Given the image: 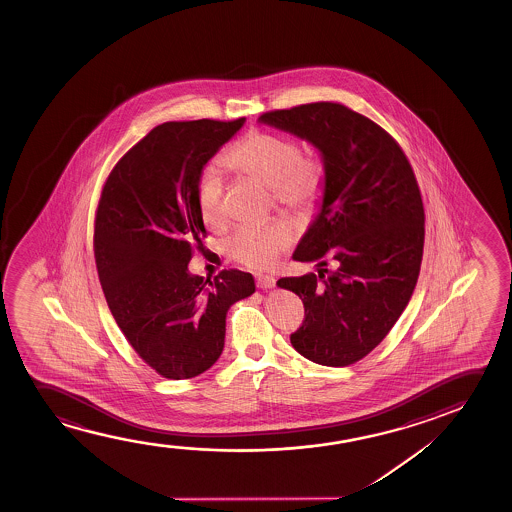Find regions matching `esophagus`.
Returning <instances> with one entry per match:
<instances>
[{
  "mask_svg": "<svg viewBox=\"0 0 512 512\" xmlns=\"http://www.w3.org/2000/svg\"><path fill=\"white\" fill-rule=\"evenodd\" d=\"M255 281H257V287L262 288V290H269V288H274V285H276V280L269 274H257Z\"/></svg>",
  "mask_w": 512,
  "mask_h": 512,
  "instance_id": "1",
  "label": "esophagus"
}]
</instances>
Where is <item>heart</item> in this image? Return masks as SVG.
<instances>
[{
	"label": "heart",
	"mask_w": 512,
	"mask_h": 512,
	"mask_svg": "<svg viewBox=\"0 0 512 512\" xmlns=\"http://www.w3.org/2000/svg\"><path fill=\"white\" fill-rule=\"evenodd\" d=\"M225 166L239 175L269 185L274 201L297 213H308L322 199L325 169L316 155L302 154L292 138L266 131H252L224 157ZM197 208L210 227L224 224V180L215 168L204 169L196 190ZM295 231L283 220L241 225L229 239L232 257L252 267L267 269L285 248Z\"/></svg>",
	"instance_id": "obj_1"
}]
</instances>
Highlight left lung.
Here are the masks:
<instances>
[{
	"instance_id": "1",
	"label": "left lung",
	"mask_w": 512,
	"mask_h": 512,
	"mask_svg": "<svg viewBox=\"0 0 512 512\" xmlns=\"http://www.w3.org/2000/svg\"><path fill=\"white\" fill-rule=\"evenodd\" d=\"M259 122L309 141L325 169L320 211L294 252L318 274L276 283L304 304L290 343L315 364H355L392 330L418 281L425 211L413 168L385 129L339 103L267 112Z\"/></svg>"
}]
</instances>
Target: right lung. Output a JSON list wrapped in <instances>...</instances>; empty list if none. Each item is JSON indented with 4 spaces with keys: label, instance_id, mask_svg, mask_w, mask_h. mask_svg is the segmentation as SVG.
Here are the masks:
<instances>
[{
    "label": "right lung",
    "instance_id": "add662e5",
    "mask_svg": "<svg viewBox=\"0 0 512 512\" xmlns=\"http://www.w3.org/2000/svg\"><path fill=\"white\" fill-rule=\"evenodd\" d=\"M245 119L164 122L106 180L94 257L108 308L133 350L162 378L208 371L224 350L225 316L255 292L250 273L204 280L189 262L206 238L196 190L206 162Z\"/></svg>",
    "mask_w": 512,
    "mask_h": 512
}]
</instances>
